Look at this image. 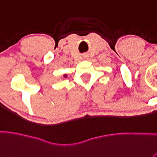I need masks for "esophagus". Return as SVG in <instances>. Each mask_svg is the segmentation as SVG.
<instances>
[{"mask_svg": "<svg viewBox=\"0 0 157 157\" xmlns=\"http://www.w3.org/2000/svg\"><path fill=\"white\" fill-rule=\"evenodd\" d=\"M83 58H84V59H87V58H88V56H87V54H86V55H83Z\"/></svg>", "mask_w": 157, "mask_h": 157, "instance_id": "34e87169", "label": "esophagus"}]
</instances>
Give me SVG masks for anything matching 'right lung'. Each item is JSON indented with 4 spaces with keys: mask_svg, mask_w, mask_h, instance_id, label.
Wrapping results in <instances>:
<instances>
[{
    "mask_svg": "<svg viewBox=\"0 0 157 157\" xmlns=\"http://www.w3.org/2000/svg\"><path fill=\"white\" fill-rule=\"evenodd\" d=\"M63 77H67V74H64Z\"/></svg>",
    "mask_w": 157,
    "mask_h": 157,
    "instance_id": "right-lung-1",
    "label": "right lung"
}]
</instances>
